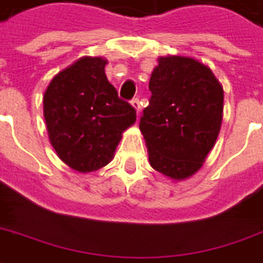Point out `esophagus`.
I'll return each mask as SVG.
<instances>
[{
    "label": "esophagus",
    "instance_id": "obj_1",
    "mask_svg": "<svg viewBox=\"0 0 263 263\" xmlns=\"http://www.w3.org/2000/svg\"><path fill=\"white\" fill-rule=\"evenodd\" d=\"M131 104L132 106L137 109V114L139 115V112H141V102H139V100H138V98H134V100L131 101Z\"/></svg>",
    "mask_w": 263,
    "mask_h": 263
}]
</instances>
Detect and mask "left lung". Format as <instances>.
I'll use <instances>...</instances> for the list:
<instances>
[{
  "instance_id": "1",
  "label": "left lung",
  "mask_w": 263,
  "mask_h": 263,
  "mask_svg": "<svg viewBox=\"0 0 263 263\" xmlns=\"http://www.w3.org/2000/svg\"><path fill=\"white\" fill-rule=\"evenodd\" d=\"M149 91L139 129L151 166L176 181L189 178L202 166L221 129V84L206 65L174 55L158 60Z\"/></svg>"
}]
</instances>
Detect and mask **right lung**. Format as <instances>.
<instances>
[{
  "label": "right lung",
  "mask_w": 263,
  "mask_h": 263,
  "mask_svg": "<svg viewBox=\"0 0 263 263\" xmlns=\"http://www.w3.org/2000/svg\"><path fill=\"white\" fill-rule=\"evenodd\" d=\"M106 61L84 57L55 75L44 93V117L58 157L78 172H92L114 157L135 108L108 82Z\"/></svg>",
  "instance_id": "right-lung-1"
}]
</instances>
